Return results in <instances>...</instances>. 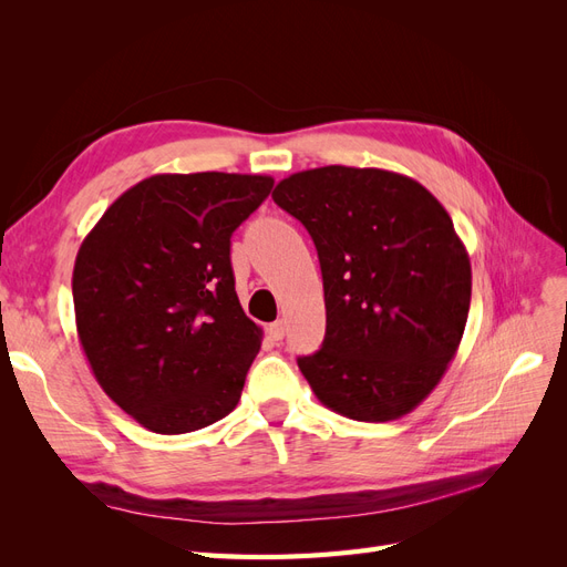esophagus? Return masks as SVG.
Here are the masks:
<instances>
[{"label": "esophagus", "mask_w": 567, "mask_h": 567, "mask_svg": "<svg viewBox=\"0 0 567 567\" xmlns=\"http://www.w3.org/2000/svg\"><path fill=\"white\" fill-rule=\"evenodd\" d=\"M267 333H269V338H271V340H281V338L286 336V326H284V321H274V323H269V326H267Z\"/></svg>", "instance_id": "1"}]
</instances>
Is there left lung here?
Instances as JSON below:
<instances>
[{
  "mask_svg": "<svg viewBox=\"0 0 567 567\" xmlns=\"http://www.w3.org/2000/svg\"><path fill=\"white\" fill-rule=\"evenodd\" d=\"M274 203L317 246L326 336L298 357L317 400L383 423L416 409L454 359L471 307V260L442 203L416 179L326 165L281 179Z\"/></svg>",
  "mask_w": 567,
  "mask_h": 567,
  "instance_id": "8db88e82",
  "label": "left lung"
}]
</instances>
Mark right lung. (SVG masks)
<instances>
[{"mask_svg":"<svg viewBox=\"0 0 567 567\" xmlns=\"http://www.w3.org/2000/svg\"><path fill=\"white\" fill-rule=\"evenodd\" d=\"M271 186L267 175H153L78 250L84 357L109 398L153 433L198 431L241 400L262 329L238 302L229 248Z\"/></svg>","mask_w":567,"mask_h":567,"instance_id":"add662e5","label":"right lung"}]
</instances>
